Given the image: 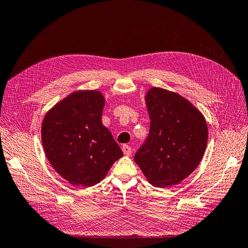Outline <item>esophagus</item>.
<instances>
[{"instance_id":"esophagus-1","label":"esophagus","mask_w":248,"mask_h":248,"mask_svg":"<svg viewBox=\"0 0 248 248\" xmlns=\"http://www.w3.org/2000/svg\"><path fill=\"white\" fill-rule=\"evenodd\" d=\"M123 151H124V155H126V156H130L131 153H132V149L128 145H124L123 146Z\"/></svg>"}]
</instances>
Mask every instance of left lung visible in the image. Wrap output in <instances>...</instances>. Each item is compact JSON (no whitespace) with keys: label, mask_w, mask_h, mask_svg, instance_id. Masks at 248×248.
Returning <instances> with one entry per match:
<instances>
[{"label":"left lung","mask_w":248,"mask_h":248,"mask_svg":"<svg viewBox=\"0 0 248 248\" xmlns=\"http://www.w3.org/2000/svg\"><path fill=\"white\" fill-rule=\"evenodd\" d=\"M146 105L150 131L134 160L151 185L171 187L191 174L202 160L208 128L203 114L173 92L152 88Z\"/></svg>","instance_id":"1"}]
</instances>
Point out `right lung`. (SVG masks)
Instances as JSON below:
<instances>
[{
	"label": "right lung",
	"mask_w": 248,
	"mask_h": 248,
	"mask_svg": "<svg viewBox=\"0 0 248 248\" xmlns=\"http://www.w3.org/2000/svg\"><path fill=\"white\" fill-rule=\"evenodd\" d=\"M103 107L100 92L78 91L51 108L43 119L46 157L72 185H96L124 155L101 123Z\"/></svg>",
	"instance_id": "obj_1"
}]
</instances>
